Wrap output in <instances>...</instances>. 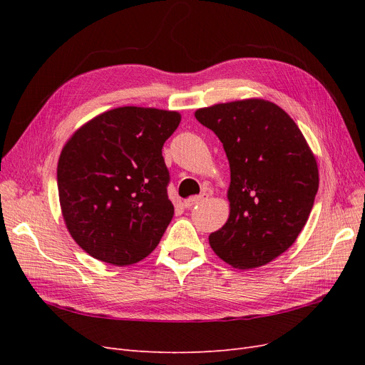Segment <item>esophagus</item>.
Listing matches in <instances>:
<instances>
[{
  "mask_svg": "<svg viewBox=\"0 0 365 365\" xmlns=\"http://www.w3.org/2000/svg\"><path fill=\"white\" fill-rule=\"evenodd\" d=\"M205 200H207V195H205V193L196 195V196H190L189 200L184 201V207H185V208H192V207H195V205H197V204H201V202L205 201Z\"/></svg>",
  "mask_w": 365,
  "mask_h": 365,
  "instance_id": "obj_1",
  "label": "esophagus"
}]
</instances>
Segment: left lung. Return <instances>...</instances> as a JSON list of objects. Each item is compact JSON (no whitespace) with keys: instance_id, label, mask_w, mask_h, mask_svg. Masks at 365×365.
<instances>
[{"instance_id":"obj_1","label":"left lung","mask_w":365,"mask_h":365,"mask_svg":"<svg viewBox=\"0 0 365 365\" xmlns=\"http://www.w3.org/2000/svg\"><path fill=\"white\" fill-rule=\"evenodd\" d=\"M231 172L230 217L208 236L217 256L239 269L267 264L288 250L307 222L318 168L295 121L282 108L248 98L197 109Z\"/></svg>"}]
</instances>
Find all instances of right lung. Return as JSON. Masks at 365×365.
I'll return each instance as SVG.
<instances>
[{
  "instance_id": "obj_1",
  "label": "right lung",
  "mask_w": 365,
  "mask_h": 365,
  "mask_svg": "<svg viewBox=\"0 0 365 365\" xmlns=\"http://www.w3.org/2000/svg\"><path fill=\"white\" fill-rule=\"evenodd\" d=\"M181 115L115 108L88 121L63 146L58 190L71 237L97 260L137 263L157 248L173 217L163 146Z\"/></svg>"
}]
</instances>
